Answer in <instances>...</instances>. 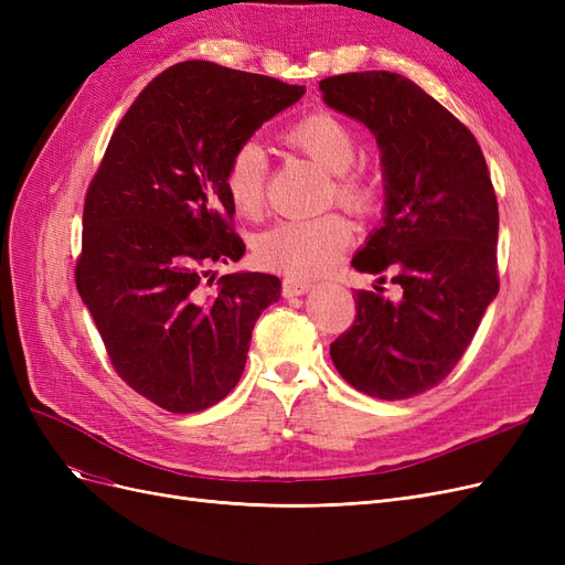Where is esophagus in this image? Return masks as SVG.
Here are the masks:
<instances>
[{
  "label": "esophagus",
  "mask_w": 565,
  "mask_h": 565,
  "mask_svg": "<svg viewBox=\"0 0 565 565\" xmlns=\"http://www.w3.org/2000/svg\"><path fill=\"white\" fill-rule=\"evenodd\" d=\"M313 285L309 280H297V278H285L282 280V295L285 297H301L309 292Z\"/></svg>",
  "instance_id": "34e87169"
}]
</instances>
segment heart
Listing matches in <instances>:
<instances>
[{
	"instance_id": "1",
	"label": "heart",
	"mask_w": 565,
	"mask_h": 565,
	"mask_svg": "<svg viewBox=\"0 0 565 565\" xmlns=\"http://www.w3.org/2000/svg\"><path fill=\"white\" fill-rule=\"evenodd\" d=\"M285 143L303 152L332 174V195L349 210H365L372 202L370 185L353 172L358 143L351 127L330 113L301 117L285 131ZM266 152L256 141L233 150L224 185L237 214L256 216L264 207ZM351 241V226L337 214L318 218L278 221L256 237L254 254L262 266L292 278H311L328 270Z\"/></svg>"
}]
</instances>
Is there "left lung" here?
<instances>
[{
  "mask_svg": "<svg viewBox=\"0 0 565 565\" xmlns=\"http://www.w3.org/2000/svg\"><path fill=\"white\" fill-rule=\"evenodd\" d=\"M324 106L365 125L380 146L384 221L351 266L377 276L355 289V320L330 344L353 388L401 401L452 372L498 297V198L481 146L413 79L386 71L320 82ZM388 275L404 289L381 297Z\"/></svg>",
  "mask_w": 565,
  "mask_h": 565,
  "instance_id": "8db88e82",
  "label": "left lung"
}]
</instances>
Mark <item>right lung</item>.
Wrapping results in <instances>:
<instances>
[{"label": "right lung", "instance_id": "1", "mask_svg": "<svg viewBox=\"0 0 565 565\" xmlns=\"http://www.w3.org/2000/svg\"><path fill=\"white\" fill-rule=\"evenodd\" d=\"M306 94L210 61L158 75L113 131L87 191L75 282L110 363L136 393L188 415L241 382L256 318L280 280L241 262L224 177L237 146Z\"/></svg>", "mask_w": 565, "mask_h": 565}]
</instances>
